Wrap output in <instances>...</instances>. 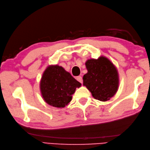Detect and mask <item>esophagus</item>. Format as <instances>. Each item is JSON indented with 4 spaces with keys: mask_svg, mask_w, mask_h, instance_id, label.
I'll use <instances>...</instances> for the list:
<instances>
[{
    "mask_svg": "<svg viewBox=\"0 0 150 150\" xmlns=\"http://www.w3.org/2000/svg\"><path fill=\"white\" fill-rule=\"evenodd\" d=\"M76 79L78 80L79 83H83V78L81 76H78V77H77L76 78Z\"/></svg>",
    "mask_w": 150,
    "mask_h": 150,
    "instance_id": "34e87169",
    "label": "esophagus"
}]
</instances>
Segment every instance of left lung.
Listing matches in <instances>:
<instances>
[{
  "instance_id": "1",
  "label": "left lung",
  "mask_w": 150,
  "mask_h": 150,
  "mask_svg": "<svg viewBox=\"0 0 150 150\" xmlns=\"http://www.w3.org/2000/svg\"><path fill=\"white\" fill-rule=\"evenodd\" d=\"M88 72L83 76V85L92 96L101 101H106L117 92L119 86L118 73L116 67L105 57L86 62Z\"/></svg>"
}]
</instances>
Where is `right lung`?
Masks as SVG:
<instances>
[{
	"label": "right lung",
	"mask_w": 150,
	"mask_h": 150,
	"mask_svg": "<svg viewBox=\"0 0 150 150\" xmlns=\"http://www.w3.org/2000/svg\"><path fill=\"white\" fill-rule=\"evenodd\" d=\"M81 84L61 66H50L42 74L40 83L44 100L56 108H64L72 99L76 88Z\"/></svg>",
	"instance_id": "1"
}]
</instances>
